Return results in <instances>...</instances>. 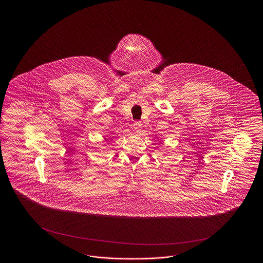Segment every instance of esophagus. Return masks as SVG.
I'll use <instances>...</instances> for the list:
<instances>
[{"label": "esophagus", "mask_w": 263, "mask_h": 263, "mask_svg": "<svg viewBox=\"0 0 263 263\" xmlns=\"http://www.w3.org/2000/svg\"><path fill=\"white\" fill-rule=\"evenodd\" d=\"M133 128H134V130H135L136 132H140V131H141V129H142V123H141L140 121H136V122H134V124H133Z\"/></svg>", "instance_id": "obj_1"}]
</instances>
